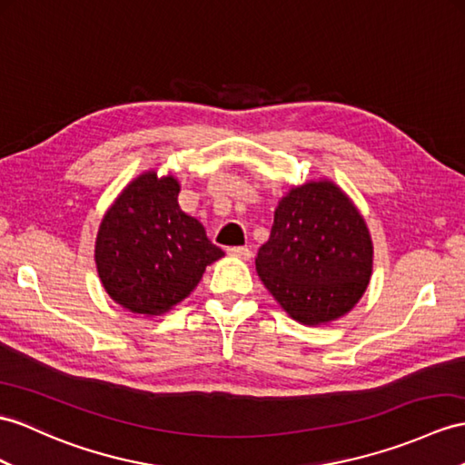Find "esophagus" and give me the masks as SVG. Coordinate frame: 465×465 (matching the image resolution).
<instances>
[{
    "instance_id": "esophagus-1",
    "label": "esophagus",
    "mask_w": 465,
    "mask_h": 465,
    "mask_svg": "<svg viewBox=\"0 0 465 465\" xmlns=\"http://www.w3.org/2000/svg\"><path fill=\"white\" fill-rule=\"evenodd\" d=\"M226 252H229L231 256H236V258H242V260H248L252 256V252H251V248H246V246H229L226 248Z\"/></svg>"
}]
</instances>
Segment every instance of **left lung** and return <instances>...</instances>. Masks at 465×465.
<instances>
[{"mask_svg":"<svg viewBox=\"0 0 465 465\" xmlns=\"http://www.w3.org/2000/svg\"><path fill=\"white\" fill-rule=\"evenodd\" d=\"M372 270L367 224L331 181L292 189L274 213L256 272L293 320L318 325L345 315Z\"/></svg>","mask_w":465,"mask_h":465,"instance_id":"1","label":"left lung"}]
</instances>
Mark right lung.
Returning a JSON list of instances; mask_svg holds the SVG:
<instances>
[{"instance_id": "add662e5", "label": "right lung", "mask_w": 465, "mask_h": 465, "mask_svg": "<svg viewBox=\"0 0 465 465\" xmlns=\"http://www.w3.org/2000/svg\"><path fill=\"white\" fill-rule=\"evenodd\" d=\"M173 177L140 175L122 191L96 236L98 276L110 298L135 313H163L185 300L224 252L177 205Z\"/></svg>"}]
</instances>
